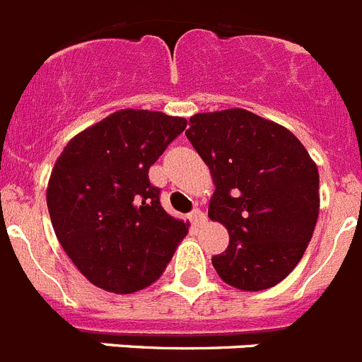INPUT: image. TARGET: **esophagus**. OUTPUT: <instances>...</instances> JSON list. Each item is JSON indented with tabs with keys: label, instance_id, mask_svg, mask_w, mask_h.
Here are the masks:
<instances>
[{
	"label": "esophagus",
	"instance_id": "esophagus-1",
	"mask_svg": "<svg viewBox=\"0 0 362 362\" xmlns=\"http://www.w3.org/2000/svg\"><path fill=\"white\" fill-rule=\"evenodd\" d=\"M189 216H191V222H193L194 226L200 224V222H204V220H206V215H204V211L202 209H199V207H197V209H194Z\"/></svg>",
	"mask_w": 362,
	"mask_h": 362
}]
</instances>
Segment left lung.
<instances>
[{
  "label": "left lung",
  "instance_id": "1",
  "mask_svg": "<svg viewBox=\"0 0 362 362\" xmlns=\"http://www.w3.org/2000/svg\"><path fill=\"white\" fill-rule=\"evenodd\" d=\"M185 136L211 173L209 218L229 246L211 259L226 284L262 291L300 262L319 216V169L291 131L246 109L199 112Z\"/></svg>",
  "mask_w": 362,
  "mask_h": 362
}]
</instances>
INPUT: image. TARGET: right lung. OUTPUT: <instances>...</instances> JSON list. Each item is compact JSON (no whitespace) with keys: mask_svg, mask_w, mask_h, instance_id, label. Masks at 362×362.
<instances>
[{"mask_svg":"<svg viewBox=\"0 0 362 362\" xmlns=\"http://www.w3.org/2000/svg\"><path fill=\"white\" fill-rule=\"evenodd\" d=\"M187 125L122 109L78 133L56 160L47 207L59 244L90 284L134 293L168 268L189 222L168 215L149 168Z\"/></svg>","mask_w":362,"mask_h":362,"instance_id":"right-lung-1","label":"right lung"}]
</instances>
